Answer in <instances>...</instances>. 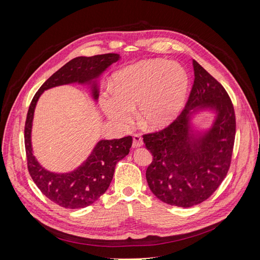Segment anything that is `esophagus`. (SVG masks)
<instances>
[{
	"instance_id": "34e87169",
	"label": "esophagus",
	"mask_w": 260,
	"mask_h": 260,
	"mask_svg": "<svg viewBox=\"0 0 260 260\" xmlns=\"http://www.w3.org/2000/svg\"><path fill=\"white\" fill-rule=\"evenodd\" d=\"M143 145V139L140 135H134L133 136V147H140Z\"/></svg>"
}]
</instances>
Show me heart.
<instances>
[{"label":"heart","mask_w":260,"mask_h":260,"mask_svg":"<svg viewBox=\"0 0 260 260\" xmlns=\"http://www.w3.org/2000/svg\"><path fill=\"white\" fill-rule=\"evenodd\" d=\"M188 74L177 62L156 59L124 68L115 75L114 89L102 93L100 105L106 117L119 127H127L138 118L151 129L172 123L184 107Z\"/></svg>","instance_id":"b5f03b06"}]
</instances>
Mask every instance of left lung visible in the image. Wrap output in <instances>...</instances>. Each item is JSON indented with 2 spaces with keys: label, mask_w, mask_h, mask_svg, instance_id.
<instances>
[{
  "label": "left lung",
  "mask_w": 260,
  "mask_h": 260,
  "mask_svg": "<svg viewBox=\"0 0 260 260\" xmlns=\"http://www.w3.org/2000/svg\"><path fill=\"white\" fill-rule=\"evenodd\" d=\"M194 84L182 113L159 132L143 135L153 155L146 170L152 193L171 206L189 208L207 200L225 178L236 133L233 104L226 90L195 60ZM203 109L214 110L211 127L200 133L190 118Z\"/></svg>",
  "instance_id": "left-lung-1"
}]
</instances>
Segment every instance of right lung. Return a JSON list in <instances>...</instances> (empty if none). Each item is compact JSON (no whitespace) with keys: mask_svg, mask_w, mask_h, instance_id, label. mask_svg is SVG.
<instances>
[{"mask_svg":"<svg viewBox=\"0 0 260 260\" xmlns=\"http://www.w3.org/2000/svg\"><path fill=\"white\" fill-rule=\"evenodd\" d=\"M119 59L118 53H105L71 60L44 82L29 105L24 129L27 168L41 192L62 208L82 209L98 200L111 184L118 161L129 153L133 138L127 136L121 139L100 140L88 158L76 170L62 174L49 172L32 154L31 127L37 102L44 90L71 83L88 84L93 100H98L97 78Z\"/></svg>","mask_w":260,"mask_h":260,"instance_id":"obj_1","label":"right lung"}]
</instances>
